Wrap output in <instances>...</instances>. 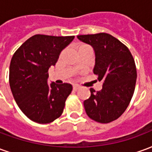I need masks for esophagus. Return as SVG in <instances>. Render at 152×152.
I'll use <instances>...</instances> for the list:
<instances>
[{
    "label": "esophagus",
    "mask_w": 152,
    "mask_h": 152,
    "mask_svg": "<svg viewBox=\"0 0 152 152\" xmlns=\"http://www.w3.org/2000/svg\"><path fill=\"white\" fill-rule=\"evenodd\" d=\"M80 88V87L78 85H74V86H73V89H74V90H78Z\"/></svg>",
    "instance_id": "obj_1"
}]
</instances>
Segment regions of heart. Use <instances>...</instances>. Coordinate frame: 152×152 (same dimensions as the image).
Segmentation results:
<instances>
[{"mask_svg": "<svg viewBox=\"0 0 152 152\" xmlns=\"http://www.w3.org/2000/svg\"><path fill=\"white\" fill-rule=\"evenodd\" d=\"M80 46H82V45H80Z\"/></svg>", "mask_w": 152, "mask_h": 152, "instance_id": "obj_1", "label": "heart"}]
</instances>
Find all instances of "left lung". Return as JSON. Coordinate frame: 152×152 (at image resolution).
<instances>
[{
    "mask_svg": "<svg viewBox=\"0 0 152 152\" xmlns=\"http://www.w3.org/2000/svg\"><path fill=\"white\" fill-rule=\"evenodd\" d=\"M77 38L94 48V73L103 82L100 91L90 89L91 95L84 102L86 114L99 123L107 124L124 113L134 95L135 62L128 47L112 35L101 32L80 35Z\"/></svg>",
    "mask_w": 152,
    "mask_h": 152,
    "instance_id": "left-lung-1",
    "label": "left lung"
}]
</instances>
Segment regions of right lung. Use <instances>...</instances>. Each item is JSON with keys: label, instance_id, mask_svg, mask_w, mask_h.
Instances as JSON below:
<instances>
[{"label": "right lung", "instance_id": "add662e5", "mask_svg": "<svg viewBox=\"0 0 152 152\" xmlns=\"http://www.w3.org/2000/svg\"><path fill=\"white\" fill-rule=\"evenodd\" d=\"M74 36L37 34L25 41L12 57L9 81L15 102L23 114L39 124L53 122L62 115L72 90L67 83L48 85V70Z\"/></svg>", "mask_w": 152, "mask_h": 152}]
</instances>
